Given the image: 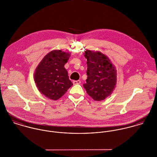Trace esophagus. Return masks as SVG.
<instances>
[{
  "instance_id": "obj_1",
  "label": "esophagus",
  "mask_w": 157,
  "mask_h": 157,
  "mask_svg": "<svg viewBox=\"0 0 157 157\" xmlns=\"http://www.w3.org/2000/svg\"><path fill=\"white\" fill-rule=\"evenodd\" d=\"M81 82L80 80H74L73 81V84L74 85H78V84H80Z\"/></svg>"
}]
</instances>
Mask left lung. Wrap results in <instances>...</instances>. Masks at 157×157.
Segmentation results:
<instances>
[{"label":"left lung","instance_id":"obj_1","mask_svg":"<svg viewBox=\"0 0 157 157\" xmlns=\"http://www.w3.org/2000/svg\"><path fill=\"white\" fill-rule=\"evenodd\" d=\"M87 79L83 87L94 100L101 101L109 96L117 83V71L109 59L99 51L86 50Z\"/></svg>","mask_w":157,"mask_h":157}]
</instances>
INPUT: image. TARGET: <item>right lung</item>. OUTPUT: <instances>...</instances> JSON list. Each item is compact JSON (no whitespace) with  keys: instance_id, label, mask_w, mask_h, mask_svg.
<instances>
[{"instance_id":"add662e5","label":"right lung","mask_w":157,"mask_h":157,"mask_svg":"<svg viewBox=\"0 0 157 157\" xmlns=\"http://www.w3.org/2000/svg\"><path fill=\"white\" fill-rule=\"evenodd\" d=\"M69 57V53L53 50L45 56L36 67L35 83L40 93L47 98L57 100L73 85L64 67Z\"/></svg>"}]
</instances>
